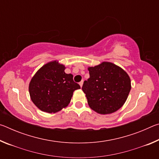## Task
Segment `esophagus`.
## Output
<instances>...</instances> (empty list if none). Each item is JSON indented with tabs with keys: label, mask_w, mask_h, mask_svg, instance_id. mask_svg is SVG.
I'll return each instance as SVG.
<instances>
[{
	"label": "esophagus",
	"mask_w": 159,
	"mask_h": 159,
	"mask_svg": "<svg viewBox=\"0 0 159 159\" xmlns=\"http://www.w3.org/2000/svg\"><path fill=\"white\" fill-rule=\"evenodd\" d=\"M83 84V80H81V81H80V82L79 83V85H80V88H82Z\"/></svg>",
	"instance_id": "34e87169"
}]
</instances>
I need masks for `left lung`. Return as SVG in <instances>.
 <instances>
[{"instance_id":"8db88e82","label":"left lung","mask_w":159,"mask_h":159,"mask_svg":"<svg viewBox=\"0 0 159 159\" xmlns=\"http://www.w3.org/2000/svg\"><path fill=\"white\" fill-rule=\"evenodd\" d=\"M90 78L83 83L91 109L99 114H110L123 106L131 89V80L124 69L109 61L88 66Z\"/></svg>"}]
</instances>
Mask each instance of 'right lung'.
Listing matches in <instances>:
<instances>
[{
	"label": "right lung",
	"mask_w": 159,
	"mask_h": 159,
	"mask_svg": "<svg viewBox=\"0 0 159 159\" xmlns=\"http://www.w3.org/2000/svg\"><path fill=\"white\" fill-rule=\"evenodd\" d=\"M66 66L58 60L42 66L29 85L30 98L42 111L55 114L69 105L74 91L80 87L73 80V75L66 74Z\"/></svg>",
	"instance_id": "add662e5"
}]
</instances>
